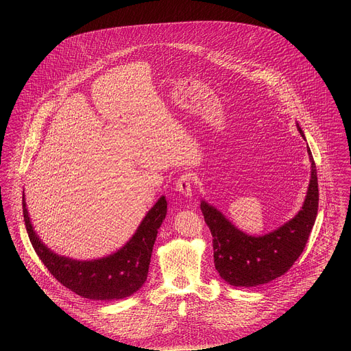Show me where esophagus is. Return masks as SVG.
<instances>
[{"label":"esophagus","mask_w":351,"mask_h":351,"mask_svg":"<svg viewBox=\"0 0 351 351\" xmlns=\"http://www.w3.org/2000/svg\"><path fill=\"white\" fill-rule=\"evenodd\" d=\"M176 191H179L184 197L192 199V179L191 175H182L176 182Z\"/></svg>","instance_id":"34e87169"}]
</instances>
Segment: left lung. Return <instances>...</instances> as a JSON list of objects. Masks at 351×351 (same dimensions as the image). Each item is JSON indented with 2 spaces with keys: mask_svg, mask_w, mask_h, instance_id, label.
I'll list each match as a JSON object with an SVG mask.
<instances>
[{
  "mask_svg": "<svg viewBox=\"0 0 351 351\" xmlns=\"http://www.w3.org/2000/svg\"><path fill=\"white\" fill-rule=\"evenodd\" d=\"M301 136L304 132L296 123ZM311 179L305 200L295 217L263 235H250L208 201L201 200V210L213 235L215 266L219 276L234 287H256L284 275L298 261L315 225L318 209L317 169L311 149Z\"/></svg>",
  "mask_w": 351,
  "mask_h": 351,
  "instance_id": "8db88e82",
  "label": "left lung"
}]
</instances>
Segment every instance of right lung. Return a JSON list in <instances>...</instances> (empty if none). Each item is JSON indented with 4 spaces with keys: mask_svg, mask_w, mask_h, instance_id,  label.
Wrapping results in <instances>:
<instances>
[{
    "mask_svg": "<svg viewBox=\"0 0 351 351\" xmlns=\"http://www.w3.org/2000/svg\"><path fill=\"white\" fill-rule=\"evenodd\" d=\"M23 219L34 250L53 278L84 299L121 300L134 295L147 279L152 247L158 229L167 215L166 196H162L141 221L133 237L117 251L90 261L59 255L47 247L34 230L25 191Z\"/></svg>",
    "mask_w": 351,
    "mask_h": 351,
    "instance_id": "1",
    "label": "right lung"
}]
</instances>
